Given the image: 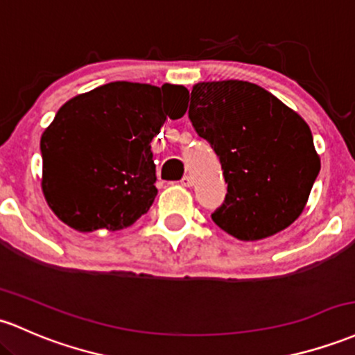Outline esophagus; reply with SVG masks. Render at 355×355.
<instances>
[{
	"label": "esophagus",
	"mask_w": 355,
	"mask_h": 355,
	"mask_svg": "<svg viewBox=\"0 0 355 355\" xmlns=\"http://www.w3.org/2000/svg\"><path fill=\"white\" fill-rule=\"evenodd\" d=\"M180 184L184 185V187H192V185H193L192 177H189V175H185V177L180 180Z\"/></svg>",
	"instance_id": "34e87169"
}]
</instances>
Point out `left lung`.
Segmentation results:
<instances>
[{
    "label": "left lung",
    "instance_id": "1",
    "mask_svg": "<svg viewBox=\"0 0 355 355\" xmlns=\"http://www.w3.org/2000/svg\"><path fill=\"white\" fill-rule=\"evenodd\" d=\"M189 118L220 159L227 193L212 220L241 241L270 237L303 212L320 171L309 124L244 80L193 85Z\"/></svg>",
    "mask_w": 355,
    "mask_h": 355
}]
</instances>
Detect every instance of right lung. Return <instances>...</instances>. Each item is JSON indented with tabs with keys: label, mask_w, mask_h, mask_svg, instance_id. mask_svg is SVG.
Instances as JSON below:
<instances>
[{
	"label": "right lung",
	"mask_w": 355,
	"mask_h": 355,
	"mask_svg": "<svg viewBox=\"0 0 355 355\" xmlns=\"http://www.w3.org/2000/svg\"><path fill=\"white\" fill-rule=\"evenodd\" d=\"M184 85L111 83L67 101L40 139L46 204L80 232L135 224L158 190L151 139L185 114Z\"/></svg>",
	"instance_id": "right-lung-1"
}]
</instances>
